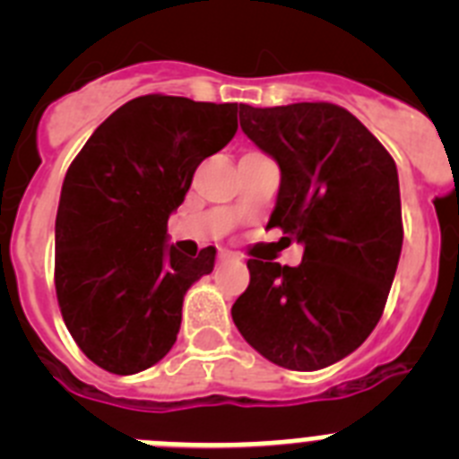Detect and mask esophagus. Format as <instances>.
I'll return each mask as SVG.
<instances>
[{
	"label": "esophagus",
	"instance_id": "1",
	"mask_svg": "<svg viewBox=\"0 0 459 459\" xmlns=\"http://www.w3.org/2000/svg\"><path fill=\"white\" fill-rule=\"evenodd\" d=\"M218 259H221V262H227V259H238V255L232 253V250H221V253H218Z\"/></svg>",
	"mask_w": 459,
	"mask_h": 459
}]
</instances>
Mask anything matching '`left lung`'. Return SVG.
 Here are the masks:
<instances>
[{
  "label": "left lung",
  "mask_w": 459,
  "mask_h": 459,
  "mask_svg": "<svg viewBox=\"0 0 459 459\" xmlns=\"http://www.w3.org/2000/svg\"><path fill=\"white\" fill-rule=\"evenodd\" d=\"M238 119L280 165L269 227L303 243V259H248L232 319L275 366L322 370L359 350L386 306L404 237L395 160L333 103H241Z\"/></svg>",
  "instance_id": "8db88e82"
}]
</instances>
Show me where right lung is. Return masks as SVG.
Masks as SVG:
<instances>
[{"label":"right lung","instance_id":"right-lung-1","mask_svg":"<svg viewBox=\"0 0 459 459\" xmlns=\"http://www.w3.org/2000/svg\"><path fill=\"white\" fill-rule=\"evenodd\" d=\"M237 103L149 93L93 131L62 186L55 222V290L68 333L112 375L163 359L184 296L213 271L216 248L184 257L168 218L204 158L237 133Z\"/></svg>","mask_w":459,"mask_h":459}]
</instances>
